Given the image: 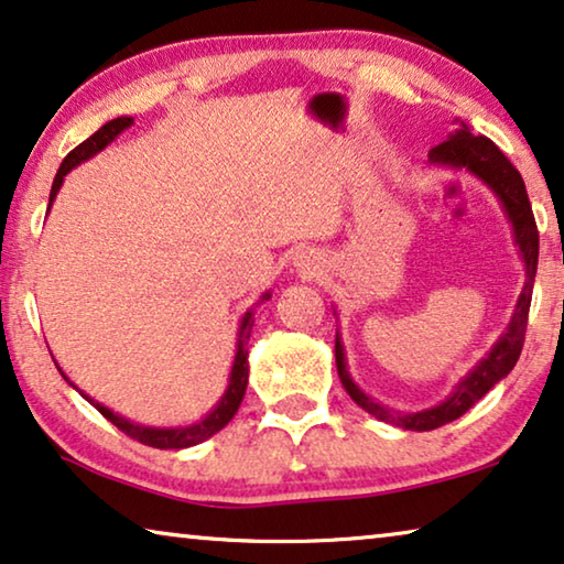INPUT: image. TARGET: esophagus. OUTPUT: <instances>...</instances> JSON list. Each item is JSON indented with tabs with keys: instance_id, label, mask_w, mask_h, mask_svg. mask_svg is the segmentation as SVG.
Here are the masks:
<instances>
[{
	"instance_id": "1",
	"label": "esophagus",
	"mask_w": 564,
	"mask_h": 564,
	"mask_svg": "<svg viewBox=\"0 0 564 564\" xmlns=\"http://www.w3.org/2000/svg\"><path fill=\"white\" fill-rule=\"evenodd\" d=\"M299 265L301 268H311V265H314V260H311L308 256H301V260H299ZM316 268V265H314Z\"/></svg>"
}]
</instances>
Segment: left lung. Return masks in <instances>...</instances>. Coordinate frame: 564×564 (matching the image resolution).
<instances>
[{"label": "left lung", "mask_w": 564, "mask_h": 564, "mask_svg": "<svg viewBox=\"0 0 564 564\" xmlns=\"http://www.w3.org/2000/svg\"><path fill=\"white\" fill-rule=\"evenodd\" d=\"M427 162L438 166H451V170H468L476 174L486 187H491L494 195L499 197L503 213H507L511 230H514V242L519 246V253L524 260L527 283L522 293H519L514 316L507 326V332L499 336V341L494 344L489 355L478 362L470 372L456 384L448 398L441 405L420 410V413H400V410H390L375 402L369 394L357 388L347 372V359H344V344L336 334L334 344V357H336V372L344 390L349 392V398L357 402L359 408L367 410L369 415H375L382 423L405 427V431H435L445 423L460 417L476 405L478 400L489 392L494 384L503 380L511 369H514L519 355L524 347V332H527V316L529 304H532V289H534V275H536V258H540V232H536V223L532 215V205H529L527 187L522 174L517 172V166L501 154V149L486 137H474L468 131V126L460 121V129L451 133L443 144L433 147L427 151Z\"/></svg>", "instance_id": "left-lung-1"}]
</instances>
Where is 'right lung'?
Listing matches in <instances>:
<instances>
[{"label":"right lung","mask_w":564,"mask_h":564,"mask_svg":"<svg viewBox=\"0 0 564 564\" xmlns=\"http://www.w3.org/2000/svg\"><path fill=\"white\" fill-rule=\"evenodd\" d=\"M131 123H133L131 116H121V119H113V121L104 123L94 133V137H88L86 141H83V144L75 147L70 154L63 159L61 170H57V174H55L53 189H50V205H53L55 195L61 192V184L65 180V174L70 172L73 166H78L80 162H86V159L98 154L100 149H106L116 137H119L121 131L129 129ZM265 299H271V293H263V299H260V301H265ZM250 329H253V314L248 311V314L242 316V322H240V339H238V351H235V362H232L228 390H225L220 402H217V405L209 410V415L205 420H199V423H192V425H184V427H149V425L133 423V420H126L119 413H113V410H108L106 405H100V402L90 400L88 394H83L78 388H75V384L67 380L63 372L61 375L73 384L75 390L83 394V398L90 402V405L98 410L100 415H104L106 420H111V423L119 427V431L129 435V438L144 443V445H151V448H162V451H166V448H189V445H197L202 441L213 438V435L217 431H223V427L232 420V415L238 413L242 394H246V388H248V349H246V344L250 339Z\"/></svg>","instance_id":"obj_1"}]
</instances>
